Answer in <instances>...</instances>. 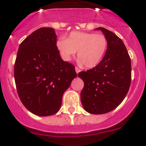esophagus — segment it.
I'll return each mask as SVG.
<instances>
[{
  "label": "esophagus",
  "mask_w": 146,
  "mask_h": 146,
  "mask_svg": "<svg viewBox=\"0 0 146 146\" xmlns=\"http://www.w3.org/2000/svg\"><path fill=\"white\" fill-rule=\"evenodd\" d=\"M75 71H76V73L77 74H78L79 72H80V69H79L77 67H75Z\"/></svg>",
  "instance_id": "1"
}]
</instances>
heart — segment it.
<instances>
[{
    "label": "heart",
    "instance_id": "1",
    "mask_svg": "<svg viewBox=\"0 0 146 146\" xmlns=\"http://www.w3.org/2000/svg\"><path fill=\"white\" fill-rule=\"evenodd\" d=\"M108 41L102 33L72 32L66 39L58 40L56 47L62 58L69 61L77 52L78 64L94 68L102 61L108 50Z\"/></svg>",
    "mask_w": 146,
    "mask_h": 146
}]
</instances>
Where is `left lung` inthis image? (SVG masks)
Returning a JSON list of instances; mask_svg holds the SVG:
<instances>
[{
	"label": "left lung",
	"mask_w": 146,
	"mask_h": 146,
	"mask_svg": "<svg viewBox=\"0 0 146 146\" xmlns=\"http://www.w3.org/2000/svg\"><path fill=\"white\" fill-rule=\"evenodd\" d=\"M108 38L107 52L96 66L80 72L78 77L84 82L81 102L91 114H104L122 102L131 83V59L123 41L114 33L97 28Z\"/></svg>",
	"instance_id": "left-lung-1"
}]
</instances>
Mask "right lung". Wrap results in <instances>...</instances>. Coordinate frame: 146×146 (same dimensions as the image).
<instances>
[{
	"mask_svg": "<svg viewBox=\"0 0 146 146\" xmlns=\"http://www.w3.org/2000/svg\"><path fill=\"white\" fill-rule=\"evenodd\" d=\"M52 28H41L23 40L18 49L14 75L23 105L34 115L58 112L64 93L77 77L75 67L64 61Z\"/></svg>",
	"mask_w": 146,
	"mask_h": 146,
	"instance_id": "right-lung-1",
	"label": "right lung"
}]
</instances>
